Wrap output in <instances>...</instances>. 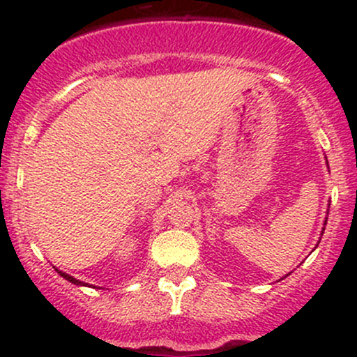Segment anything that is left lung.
<instances>
[{
	"label": "left lung",
	"mask_w": 357,
	"mask_h": 357,
	"mask_svg": "<svg viewBox=\"0 0 357 357\" xmlns=\"http://www.w3.org/2000/svg\"><path fill=\"white\" fill-rule=\"evenodd\" d=\"M325 225H326V222H325Z\"/></svg>",
	"instance_id": "1"
}]
</instances>
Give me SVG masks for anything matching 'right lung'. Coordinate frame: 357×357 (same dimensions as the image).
<instances>
[{
  "mask_svg": "<svg viewBox=\"0 0 357 357\" xmlns=\"http://www.w3.org/2000/svg\"><path fill=\"white\" fill-rule=\"evenodd\" d=\"M56 271H59V275H60V276H63V278H66V280H67V282L74 283V285H81V287H89V285H88V283H82V282H79V280H75V278H74V276L67 275V273L60 271V269H56Z\"/></svg>",
  "mask_w": 357,
  "mask_h": 357,
  "instance_id": "1",
  "label": "right lung"
}]
</instances>
